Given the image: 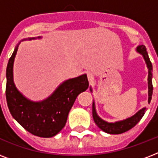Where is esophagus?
Wrapping results in <instances>:
<instances>
[{"instance_id": "1", "label": "esophagus", "mask_w": 158, "mask_h": 158, "mask_svg": "<svg viewBox=\"0 0 158 158\" xmlns=\"http://www.w3.org/2000/svg\"><path fill=\"white\" fill-rule=\"evenodd\" d=\"M88 79L89 82H92L94 80V75L92 73H88Z\"/></svg>"}]
</instances>
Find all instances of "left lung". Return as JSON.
<instances>
[{"instance_id":"obj_1","label":"left lung","mask_w":158,"mask_h":158,"mask_svg":"<svg viewBox=\"0 0 158 158\" xmlns=\"http://www.w3.org/2000/svg\"><path fill=\"white\" fill-rule=\"evenodd\" d=\"M135 52L139 54H140L143 56L144 60L146 65L148 68V103L149 104L152 99V63L150 61L148 54L147 52V49L143 45H139L137 48H135ZM90 91L93 92L92 88L90 87ZM146 111V106L141 108L139 110H138L137 112L135 113V115L130 116L129 118H126L125 120H118L115 122H108L106 121L103 119H102L97 113L96 106H95V102H93V117H94V122L96 123V125L101 129L102 131L110 134V135H119V134H122L125 133L130 129H132L134 126L136 125V124L139 123L143 115L145 114Z\"/></svg>"}]
</instances>
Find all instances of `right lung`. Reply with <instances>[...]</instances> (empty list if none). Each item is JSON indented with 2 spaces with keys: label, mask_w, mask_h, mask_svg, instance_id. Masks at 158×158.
<instances>
[{
  "label": "right lung",
  "mask_w": 158,
  "mask_h": 158,
  "mask_svg": "<svg viewBox=\"0 0 158 158\" xmlns=\"http://www.w3.org/2000/svg\"><path fill=\"white\" fill-rule=\"evenodd\" d=\"M42 37L23 38L17 44L6 68V95L13 118L31 134L42 138H52L64 127L75 99L89 88L87 74L64 80L47 98L32 101L26 98L14 82L13 67L19 45L23 41L41 39Z\"/></svg>",
  "instance_id": "1"
}]
</instances>
